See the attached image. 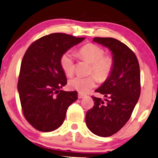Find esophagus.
<instances>
[{"label":"esophagus","mask_w":158,"mask_h":158,"mask_svg":"<svg viewBox=\"0 0 158 158\" xmlns=\"http://www.w3.org/2000/svg\"><path fill=\"white\" fill-rule=\"evenodd\" d=\"M85 95H84V94H78V98H79V99H81V98H83V97H85Z\"/></svg>","instance_id":"34e87169"}]
</instances>
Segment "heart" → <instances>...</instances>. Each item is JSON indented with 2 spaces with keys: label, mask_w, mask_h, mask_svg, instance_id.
<instances>
[{
  "label": "heart",
  "mask_w": 158,
  "mask_h": 158,
  "mask_svg": "<svg viewBox=\"0 0 158 158\" xmlns=\"http://www.w3.org/2000/svg\"><path fill=\"white\" fill-rule=\"evenodd\" d=\"M79 56L81 59L91 64L90 73L95 74L99 80L105 81L109 77L114 69V59L109 56H105L104 50L100 47L94 44H85L79 50ZM60 64L67 76L73 75L75 70L73 54L70 52H64L61 57ZM95 75L92 74L86 77L77 76L72 78L69 80V87L79 93H88L97 84V77Z\"/></svg>",
  "instance_id": "b5f03b06"
}]
</instances>
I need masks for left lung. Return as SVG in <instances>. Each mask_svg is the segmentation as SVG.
Wrapping results in <instances>:
<instances>
[{
    "label": "left lung",
    "mask_w": 158,
    "mask_h": 158,
    "mask_svg": "<svg viewBox=\"0 0 158 158\" xmlns=\"http://www.w3.org/2000/svg\"><path fill=\"white\" fill-rule=\"evenodd\" d=\"M93 41L111 51L114 69L109 77L95 90L103 94L92 97L94 106L86 113L88 128L99 137H110L119 131L131 117L140 95V73L135 52L113 38H94Z\"/></svg>",
    "instance_id": "left-lung-1"
}]
</instances>
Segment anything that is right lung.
Returning <instances> with one entry per match:
<instances>
[{
  "label": "right lung",
  "instance_id": "1",
  "mask_svg": "<svg viewBox=\"0 0 158 158\" xmlns=\"http://www.w3.org/2000/svg\"><path fill=\"white\" fill-rule=\"evenodd\" d=\"M85 38L52 33L29 47L21 61L18 82L25 119L40 131H54L64 123L68 107L78 99L77 91L61 90L67 78L61 56Z\"/></svg>",
  "mask_w": 158,
  "mask_h": 158
}]
</instances>
